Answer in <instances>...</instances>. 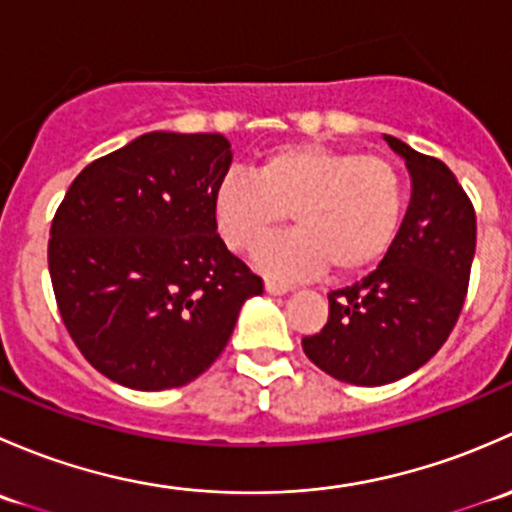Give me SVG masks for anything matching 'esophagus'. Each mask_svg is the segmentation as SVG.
I'll list each match as a JSON object with an SVG mask.
<instances>
[{
	"label": "esophagus",
	"mask_w": 512,
	"mask_h": 512,
	"mask_svg": "<svg viewBox=\"0 0 512 512\" xmlns=\"http://www.w3.org/2000/svg\"><path fill=\"white\" fill-rule=\"evenodd\" d=\"M265 289H267V292H270V294H285V292H289V289H292V287L285 285V282L267 280V282H265Z\"/></svg>",
	"instance_id": "34e87169"
}]
</instances>
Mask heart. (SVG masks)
Returning a JSON list of instances; mask_svg holds the SVG:
<instances>
[{"mask_svg":"<svg viewBox=\"0 0 512 512\" xmlns=\"http://www.w3.org/2000/svg\"><path fill=\"white\" fill-rule=\"evenodd\" d=\"M399 168L324 143H285L252 175L230 173L213 190L215 230L232 252H252L292 218L297 230L267 242L260 267L275 277H309L332 267L356 275L374 267L404 223Z\"/></svg>","mask_w":512,"mask_h":512,"instance_id":"obj_1","label":"heart"}]
</instances>
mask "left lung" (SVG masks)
<instances>
[{
  "label": "left lung",
  "mask_w": 512,
  "mask_h": 512,
  "mask_svg": "<svg viewBox=\"0 0 512 512\" xmlns=\"http://www.w3.org/2000/svg\"><path fill=\"white\" fill-rule=\"evenodd\" d=\"M411 203L374 272L329 292V319L302 349L329 376L354 386L404 379L426 364L461 317L476 255V210L443 160L394 136Z\"/></svg>",
  "instance_id": "obj_1"
}]
</instances>
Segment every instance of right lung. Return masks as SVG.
Wrapping results in <instances>:
<instances>
[{
  "label": "right lung",
  "mask_w": 512,
  "mask_h": 512,
  "mask_svg": "<svg viewBox=\"0 0 512 512\" xmlns=\"http://www.w3.org/2000/svg\"><path fill=\"white\" fill-rule=\"evenodd\" d=\"M220 133L153 131L86 165L49 237L56 307L96 371L138 391L198 379L225 349L257 277L215 230L230 168Z\"/></svg>",
  "instance_id": "obj_1"
}]
</instances>
